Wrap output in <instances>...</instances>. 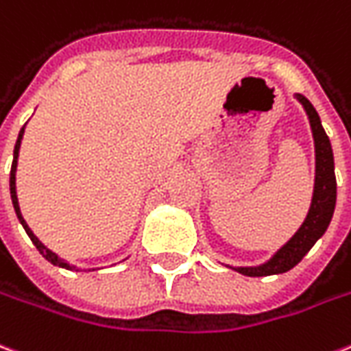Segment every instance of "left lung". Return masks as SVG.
Segmentation results:
<instances>
[{
	"instance_id": "1",
	"label": "left lung",
	"mask_w": 351,
	"mask_h": 351,
	"mask_svg": "<svg viewBox=\"0 0 351 351\" xmlns=\"http://www.w3.org/2000/svg\"><path fill=\"white\" fill-rule=\"evenodd\" d=\"M294 97L298 99V103L306 110L309 125H311L313 141H315V187H313L311 206L307 211L306 221L296 230V234L269 261L258 267H230L245 276H272V274L291 271L293 267L300 263L302 258L311 250L313 245L324 235L335 211V162H333L330 138L320 123L315 106L300 93H294Z\"/></svg>"
}]
</instances>
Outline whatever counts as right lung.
Segmentation results:
<instances>
[{"mask_svg": "<svg viewBox=\"0 0 351 351\" xmlns=\"http://www.w3.org/2000/svg\"><path fill=\"white\" fill-rule=\"evenodd\" d=\"M23 132H25V125L21 127L20 134H18V140H16V145H14V160H12V167H10V199H12V206H14V211L16 215H18V219H20L21 226L25 228L27 235L31 237V241H33V245L36 248H38V252L44 256L49 263L57 265V267H62V269H68V271H80L79 267H75V265H69L66 259L58 258L57 254L53 252V250H49V248L45 247L44 243L36 237V235L33 234V230L29 228V224L25 223V219L21 217V211H20V204H18V195H16V167H18V154H20V145H21V138H23ZM82 271H86V269H82ZM88 271H95V269H88Z\"/></svg>", "mask_w": 351, "mask_h": 351, "instance_id": "1", "label": "right lung"}]
</instances>
